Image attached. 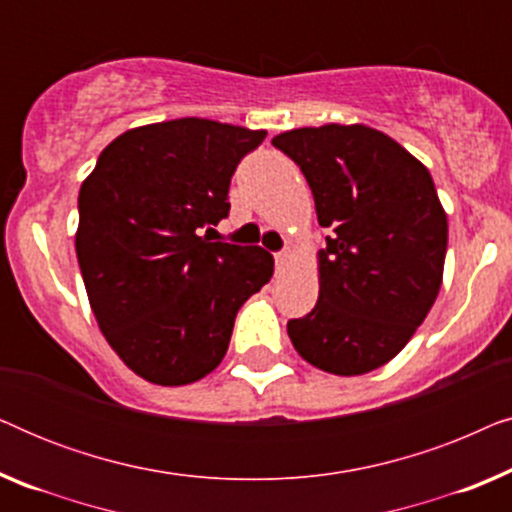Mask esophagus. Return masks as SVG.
Wrapping results in <instances>:
<instances>
[{"mask_svg":"<svg viewBox=\"0 0 512 512\" xmlns=\"http://www.w3.org/2000/svg\"><path fill=\"white\" fill-rule=\"evenodd\" d=\"M291 261V251L289 249H282V251H277L275 254V263H277V270H282L286 263Z\"/></svg>","mask_w":512,"mask_h":512,"instance_id":"esophagus-1","label":"esophagus"}]
</instances>
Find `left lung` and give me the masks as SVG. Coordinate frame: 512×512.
Listing matches in <instances>:
<instances>
[{"instance_id": "8db88e82", "label": "left lung", "mask_w": 512, "mask_h": 512, "mask_svg": "<svg viewBox=\"0 0 512 512\" xmlns=\"http://www.w3.org/2000/svg\"><path fill=\"white\" fill-rule=\"evenodd\" d=\"M305 174L319 226V300L286 324L326 373L363 375L394 359L443 282L447 216L426 167L368 125L328 123L272 139Z\"/></svg>"}]
</instances>
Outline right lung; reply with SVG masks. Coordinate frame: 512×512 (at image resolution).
Returning <instances> with one entry per match:
<instances>
[{"label": "right lung", "instance_id": "add662e5", "mask_svg": "<svg viewBox=\"0 0 512 512\" xmlns=\"http://www.w3.org/2000/svg\"><path fill=\"white\" fill-rule=\"evenodd\" d=\"M265 135L207 118L144 125L116 137L81 184L76 258L90 307L144 380L179 387L212 373L237 310L270 282L268 251L205 235Z\"/></svg>", "mask_w": 512, "mask_h": 512}]
</instances>
